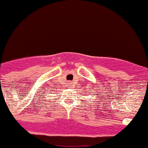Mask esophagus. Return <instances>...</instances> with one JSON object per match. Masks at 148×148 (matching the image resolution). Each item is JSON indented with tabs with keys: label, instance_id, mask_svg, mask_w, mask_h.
Returning a JSON list of instances; mask_svg holds the SVG:
<instances>
[{
	"label": "esophagus",
	"instance_id": "34e87169",
	"mask_svg": "<svg viewBox=\"0 0 148 148\" xmlns=\"http://www.w3.org/2000/svg\"><path fill=\"white\" fill-rule=\"evenodd\" d=\"M69 85H70V86L72 85V82H70V83H69Z\"/></svg>",
	"mask_w": 148,
	"mask_h": 148
}]
</instances>
